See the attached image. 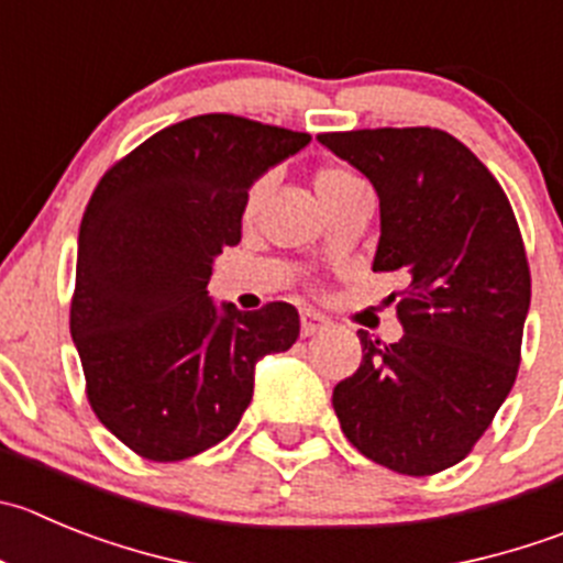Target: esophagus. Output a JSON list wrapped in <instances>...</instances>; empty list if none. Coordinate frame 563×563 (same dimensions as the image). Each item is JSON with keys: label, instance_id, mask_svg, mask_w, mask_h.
<instances>
[{"label": "esophagus", "instance_id": "esophagus-1", "mask_svg": "<svg viewBox=\"0 0 563 563\" xmlns=\"http://www.w3.org/2000/svg\"><path fill=\"white\" fill-rule=\"evenodd\" d=\"M324 330V319L317 317V313L306 311L302 313V335H317Z\"/></svg>", "mask_w": 563, "mask_h": 563}]
</instances>
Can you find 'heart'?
Returning <instances> with one entry per match:
<instances>
[{
  "instance_id": "1",
  "label": "heart",
  "mask_w": 563,
  "mask_h": 563,
  "mask_svg": "<svg viewBox=\"0 0 563 563\" xmlns=\"http://www.w3.org/2000/svg\"><path fill=\"white\" fill-rule=\"evenodd\" d=\"M313 188H317L319 202L330 205V202H339V199H344L346 194L361 191V188H366V186L350 169H341V166H324V169H319L317 177H313ZM264 191H266V180L255 183V186L250 188V194H246V213H252V210L257 208V202H261Z\"/></svg>"
}]
</instances>
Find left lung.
Masks as SVG:
<instances>
[{"mask_svg": "<svg viewBox=\"0 0 563 563\" xmlns=\"http://www.w3.org/2000/svg\"><path fill=\"white\" fill-rule=\"evenodd\" d=\"M375 186V272H406L402 339L358 330L364 361L333 388L358 453L400 475H435L470 455L519 369L530 272L511 202L444 130L377 128L317 135ZM397 294H391V299Z\"/></svg>", "mask_w": 563, "mask_h": 563, "instance_id": "left-lung-1", "label": "left lung"}]
</instances>
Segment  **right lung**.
<instances>
[{
  "instance_id": "right-lung-1",
  "label": "right lung",
  "mask_w": 563,
  "mask_h": 563,
  "mask_svg": "<svg viewBox=\"0 0 563 563\" xmlns=\"http://www.w3.org/2000/svg\"><path fill=\"white\" fill-rule=\"evenodd\" d=\"M308 144L241 115H194L135 146L91 194L71 339L93 413L141 459L183 461L228 439L257 361L297 341V308L217 306L208 280L241 241L252 183Z\"/></svg>"
}]
</instances>
